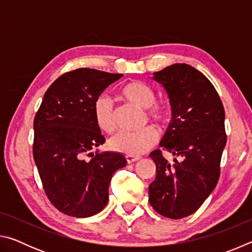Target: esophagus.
Here are the masks:
<instances>
[{"mask_svg":"<svg viewBox=\"0 0 252 252\" xmlns=\"http://www.w3.org/2000/svg\"><path fill=\"white\" fill-rule=\"evenodd\" d=\"M126 159L127 161V163H132V162H135L141 159V158L138 157V156H126Z\"/></svg>","mask_w":252,"mask_h":252,"instance_id":"obj_1","label":"esophagus"}]
</instances>
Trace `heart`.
<instances>
[{
    "label": "heart",
    "instance_id": "heart-1",
    "mask_svg": "<svg viewBox=\"0 0 252 252\" xmlns=\"http://www.w3.org/2000/svg\"><path fill=\"white\" fill-rule=\"evenodd\" d=\"M121 96L126 102L147 109V117L155 121L159 126L168 125L171 119V111L163 105L155 104L157 96L150 87L141 82H132L126 84L121 90ZM93 114L99 129L104 132L114 131L113 104L108 96L100 95L93 104ZM158 141V132L155 127L146 126L138 131H121L109 140V147L113 151L125 153L127 156L142 155L151 149Z\"/></svg>",
    "mask_w": 252,
    "mask_h": 252
}]
</instances>
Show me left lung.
I'll return each instance as SVG.
<instances>
[{"mask_svg": "<svg viewBox=\"0 0 252 252\" xmlns=\"http://www.w3.org/2000/svg\"><path fill=\"white\" fill-rule=\"evenodd\" d=\"M152 79L167 92L172 111L159 146L179 161L170 163L159 149L149 155L157 167L149 201L161 216L181 219L197 211L218 183L227 142L224 109L207 76L189 64L169 65Z\"/></svg>", "mask_w": 252, "mask_h": 252, "instance_id": "8db88e82", "label": "left lung"}]
</instances>
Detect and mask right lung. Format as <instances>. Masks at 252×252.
<instances>
[{
    "label": "right lung",
    "instance_id": "right-lung-1",
    "mask_svg": "<svg viewBox=\"0 0 252 252\" xmlns=\"http://www.w3.org/2000/svg\"><path fill=\"white\" fill-rule=\"evenodd\" d=\"M122 76L89 67L67 72L50 85L34 119V162L49 200L67 216L99 213L108 203L113 173L126 165L122 153L91 152L105 141L93 104Z\"/></svg>",
    "mask_w": 252,
    "mask_h": 252
}]
</instances>
